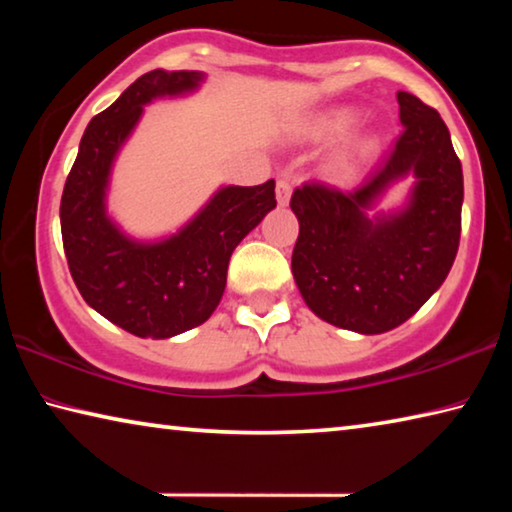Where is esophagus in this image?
<instances>
[{"instance_id":"34e87169","label":"esophagus","mask_w":512,"mask_h":512,"mask_svg":"<svg viewBox=\"0 0 512 512\" xmlns=\"http://www.w3.org/2000/svg\"><path fill=\"white\" fill-rule=\"evenodd\" d=\"M275 196H277V203H280L282 207L289 205V201H291V185H289V180H277Z\"/></svg>"}]
</instances>
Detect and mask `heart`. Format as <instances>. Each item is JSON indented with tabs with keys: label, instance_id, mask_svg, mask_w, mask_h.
<instances>
[{
	"label": "heart",
	"instance_id": "obj_1",
	"mask_svg": "<svg viewBox=\"0 0 512 512\" xmlns=\"http://www.w3.org/2000/svg\"><path fill=\"white\" fill-rule=\"evenodd\" d=\"M354 124H357V115L350 110H336V112H329V115L320 117L314 126H311V133L314 137H320V140H336V137H343L348 135ZM352 164L350 162H343L341 164V171H350Z\"/></svg>",
	"mask_w": 512,
	"mask_h": 512
}]
</instances>
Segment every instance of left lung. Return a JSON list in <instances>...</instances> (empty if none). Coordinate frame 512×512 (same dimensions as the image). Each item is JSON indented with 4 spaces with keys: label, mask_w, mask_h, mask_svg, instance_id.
I'll use <instances>...</instances> for the list:
<instances>
[{
    "label": "left lung",
    "mask_w": 512,
    "mask_h": 512,
    "mask_svg": "<svg viewBox=\"0 0 512 512\" xmlns=\"http://www.w3.org/2000/svg\"><path fill=\"white\" fill-rule=\"evenodd\" d=\"M404 131L359 189L307 183L291 196L300 235L293 280L325 323L357 334L388 332L440 289L461 239L463 169L445 121L409 92H397ZM406 177L400 208L378 203Z\"/></svg>",
    "instance_id": "obj_1"
}]
</instances>
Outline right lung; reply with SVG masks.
Instances as JSON below:
<instances>
[{"label": "right lung", "mask_w": 512, "mask_h": 512, "mask_svg": "<svg viewBox=\"0 0 512 512\" xmlns=\"http://www.w3.org/2000/svg\"><path fill=\"white\" fill-rule=\"evenodd\" d=\"M194 69H153L94 117L60 198V230L76 287L110 323L142 339H171L203 325L219 307L232 250L273 210L275 180L216 189L176 232L137 239L108 214L112 167L144 106L194 94Z\"/></svg>", "instance_id": "add662e5"}]
</instances>
